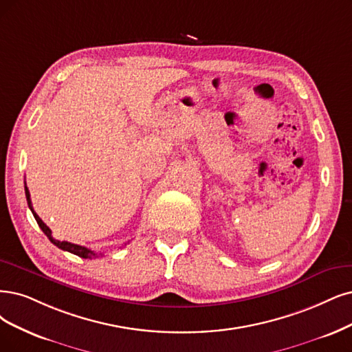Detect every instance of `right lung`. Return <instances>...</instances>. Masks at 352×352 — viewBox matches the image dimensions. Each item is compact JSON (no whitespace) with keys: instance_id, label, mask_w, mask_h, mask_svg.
Here are the masks:
<instances>
[{"instance_id":"add662e5","label":"right lung","mask_w":352,"mask_h":352,"mask_svg":"<svg viewBox=\"0 0 352 352\" xmlns=\"http://www.w3.org/2000/svg\"><path fill=\"white\" fill-rule=\"evenodd\" d=\"M24 191H25V199H28V204H29V207H30V210H32V213H33V216H34V219H36V222H37L38 228H41V229L43 230V233L49 238V241H50L52 243L56 245L58 248H60V250H63V251H68V252H71V254H74V255H78V256H81V258H97V256H98L94 251H91V250L85 248V246L75 245V243H71V242H67V241H58V239H55L54 236H52V230L43 223V220H42L41 217H38V216L36 214V212L33 210L29 188L24 187Z\"/></svg>"}]
</instances>
